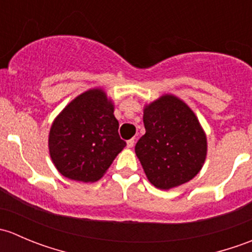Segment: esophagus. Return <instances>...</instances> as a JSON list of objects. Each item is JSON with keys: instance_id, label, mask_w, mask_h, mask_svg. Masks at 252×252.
Masks as SVG:
<instances>
[{"instance_id": "esophagus-1", "label": "esophagus", "mask_w": 252, "mask_h": 252, "mask_svg": "<svg viewBox=\"0 0 252 252\" xmlns=\"http://www.w3.org/2000/svg\"><path fill=\"white\" fill-rule=\"evenodd\" d=\"M134 144H135L134 139H130V140L126 141V147H128V149H131V147L134 146Z\"/></svg>"}]
</instances>
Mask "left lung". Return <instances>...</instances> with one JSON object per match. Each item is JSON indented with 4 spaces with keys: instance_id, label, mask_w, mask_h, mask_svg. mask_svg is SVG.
I'll return each instance as SVG.
<instances>
[{
    "instance_id": "left-lung-1",
    "label": "left lung",
    "mask_w": 252,
    "mask_h": 252,
    "mask_svg": "<svg viewBox=\"0 0 252 252\" xmlns=\"http://www.w3.org/2000/svg\"><path fill=\"white\" fill-rule=\"evenodd\" d=\"M146 133L135 154L154 187L169 190L189 182L205 163L207 138L196 114L183 100L164 94L145 105Z\"/></svg>"
}]
</instances>
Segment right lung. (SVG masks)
Listing matches in <instances>:
<instances>
[{
  "mask_svg": "<svg viewBox=\"0 0 252 252\" xmlns=\"http://www.w3.org/2000/svg\"><path fill=\"white\" fill-rule=\"evenodd\" d=\"M113 112L107 94L94 88L78 95L56 117L48 134V151L61 174L83 183L103 177L126 146Z\"/></svg>",
  "mask_w": 252,
  "mask_h": 252,
  "instance_id": "add662e5",
  "label": "right lung"
}]
</instances>
